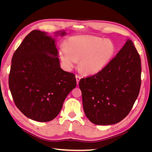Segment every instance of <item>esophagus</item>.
I'll return each instance as SVG.
<instances>
[{"mask_svg": "<svg viewBox=\"0 0 152 152\" xmlns=\"http://www.w3.org/2000/svg\"><path fill=\"white\" fill-rule=\"evenodd\" d=\"M75 77H76V80H77V84H79V81H80V79H81V77H80V75H76V76H75Z\"/></svg>", "mask_w": 152, "mask_h": 152, "instance_id": "obj_1", "label": "esophagus"}]
</instances>
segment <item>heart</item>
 Segmentation results:
<instances>
[{
    "mask_svg": "<svg viewBox=\"0 0 152 152\" xmlns=\"http://www.w3.org/2000/svg\"><path fill=\"white\" fill-rule=\"evenodd\" d=\"M116 48L110 40L92 35L73 37L62 45L59 56L64 66L70 70L78 60L79 69L86 74H96L107 66L115 53Z\"/></svg>",
    "mask_w": 152,
    "mask_h": 152,
    "instance_id": "b5f03b06",
    "label": "heart"
}]
</instances>
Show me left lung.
Returning a JSON list of instances; mask_svg holds the SVG:
<instances>
[{"label":"left lung","instance_id":"1","mask_svg":"<svg viewBox=\"0 0 152 152\" xmlns=\"http://www.w3.org/2000/svg\"><path fill=\"white\" fill-rule=\"evenodd\" d=\"M141 74L140 54L128 39L102 71L79 81L89 120L96 125H111L123 120L138 96Z\"/></svg>","mask_w":152,"mask_h":152}]
</instances>
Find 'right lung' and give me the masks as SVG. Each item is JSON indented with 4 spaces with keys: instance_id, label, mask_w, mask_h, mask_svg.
Returning <instances> with one entry per match:
<instances>
[{
    "instance_id": "obj_1",
    "label": "right lung",
    "mask_w": 152,
    "mask_h": 152,
    "mask_svg": "<svg viewBox=\"0 0 152 152\" xmlns=\"http://www.w3.org/2000/svg\"><path fill=\"white\" fill-rule=\"evenodd\" d=\"M76 86L75 75L60 68L54 39L39 30L27 35L13 54L9 75L17 108L31 120L50 121Z\"/></svg>"
}]
</instances>
